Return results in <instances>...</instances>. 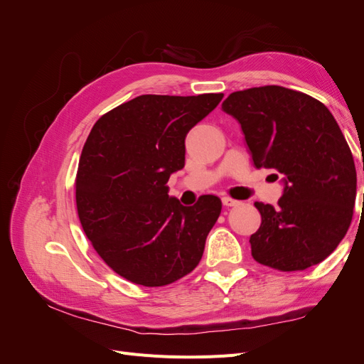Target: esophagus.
<instances>
[{
	"instance_id": "1",
	"label": "esophagus",
	"mask_w": 364,
	"mask_h": 364,
	"mask_svg": "<svg viewBox=\"0 0 364 364\" xmlns=\"http://www.w3.org/2000/svg\"><path fill=\"white\" fill-rule=\"evenodd\" d=\"M222 203L225 205V206H237L238 205V202L237 200H234V199H230V197H223L222 199Z\"/></svg>"
}]
</instances>
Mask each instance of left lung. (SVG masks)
I'll return each mask as SVG.
<instances>
[{
    "instance_id": "left-lung-1",
    "label": "left lung",
    "mask_w": 364,
    "mask_h": 364,
    "mask_svg": "<svg viewBox=\"0 0 364 364\" xmlns=\"http://www.w3.org/2000/svg\"><path fill=\"white\" fill-rule=\"evenodd\" d=\"M222 109L240 123L255 167L279 171L284 185L277 208L255 203L252 257L282 272L323 261L343 240L357 197L354 158L333 114L274 85L232 92Z\"/></svg>"
}]
</instances>
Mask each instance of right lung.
<instances>
[{
  "label": "right lung",
  "instance_id": "1",
  "mask_svg": "<svg viewBox=\"0 0 364 364\" xmlns=\"http://www.w3.org/2000/svg\"><path fill=\"white\" fill-rule=\"evenodd\" d=\"M223 94L139 95L103 115L87 136L75 179L86 237L119 277L161 287L188 274L222 211L215 196L183 206L168 196L185 165L186 134Z\"/></svg>",
  "mask_w": 364,
  "mask_h": 364
}]
</instances>
